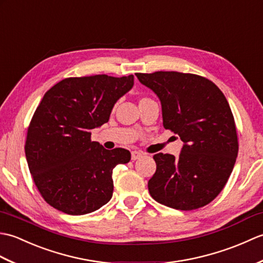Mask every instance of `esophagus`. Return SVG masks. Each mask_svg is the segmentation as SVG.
I'll return each instance as SVG.
<instances>
[{"label":"esophagus","instance_id":"esophagus-1","mask_svg":"<svg viewBox=\"0 0 263 263\" xmlns=\"http://www.w3.org/2000/svg\"><path fill=\"white\" fill-rule=\"evenodd\" d=\"M142 156H143V154L140 153V152H132V153H131V158H132V160L140 159V158L142 157Z\"/></svg>","mask_w":263,"mask_h":263}]
</instances>
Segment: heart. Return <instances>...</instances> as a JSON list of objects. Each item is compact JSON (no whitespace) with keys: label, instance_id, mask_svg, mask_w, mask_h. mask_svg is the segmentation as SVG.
<instances>
[{"label":"heart","instance_id":"1","mask_svg":"<svg viewBox=\"0 0 263 263\" xmlns=\"http://www.w3.org/2000/svg\"><path fill=\"white\" fill-rule=\"evenodd\" d=\"M143 99H146V98H143ZM141 100H142V99H141Z\"/></svg>","mask_w":263,"mask_h":263}]
</instances>
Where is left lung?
Returning <instances> with one entry per match:
<instances>
[{
	"label": "left lung",
	"mask_w": 263,
	"mask_h": 263,
	"mask_svg": "<svg viewBox=\"0 0 263 263\" xmlns=\"http://www.w3.org/2000/svg\"><path fill=\"white\" fill-rule=\"evenodd\" d=\"M160 100L163 125L181 138L178 157L156 154L148 182L157 202L178 210L198 209L224 189L235 165L238 143L232 110L214 82L200 76L158 71L136 73Z\"/></svg>",
	"instance_id": "left-lung-1"
}]
</instances>
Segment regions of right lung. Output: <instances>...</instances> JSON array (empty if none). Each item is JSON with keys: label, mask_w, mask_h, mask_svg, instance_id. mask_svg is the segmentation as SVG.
<instances>
[{"label": "right lung", "mask_w": 263, "mask_h": 263, "mask_svg": "<svg viewBox=\"0 0 263 263\" xmlns=\"http://www.w3.org/2000/svg\"><path fill=\"white\" fill-rule=\"evenodd\" d=\"M133 85L132 74L68 78L44 95L28 128L25 152L33 182L53 208L80 216L111 199L113 170L128 163L131 154L91 141V130L108 122L116 102Z\"/></svg>", "instance_id": "add662e5"}]
</instances>
